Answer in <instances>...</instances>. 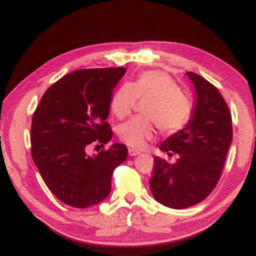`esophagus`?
Segmentation results:
<instances>
[{"instance_id":"1","label":"esophagus","mask_w":256,"mask_h":256,"mask_svg":"<svg viewBox=\"0 0 256 256\" xmlns=\"http://www.w3.org/2000/svg\"><path fill=\"white\" fill-rule=\"evenodd\" d=\"M128 154L130 155V156H136V155L140 154V151H138V150H134V148H129Z\"/></svg>"}]
</instances>
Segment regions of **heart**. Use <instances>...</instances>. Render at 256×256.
I'll return each mask as SVG.
<instances>
[{
	"mask_svg": "<svg viewBox=\"0 0 256 256\" xmlns=\"http://www.w3.org/2000/svg\"><path fill=\"white\" fill-rule=\"evenodd\" d=\"M136 98L148 100L143 108L146 116L134 117L118 129L120 138L132 148H146L154 138V124L162 132L174 134L190 120L188 98L163 72H143L129 84L120 86L110 100V110L116 117L124 118L132 113Z\"/></svg>",
	"mask_w": 256,
	"mask_h": 256,
	"instance_id": "b5f03b06",
	"label": "heart"
}]
</instances>
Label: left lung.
<instances>
[{"label":"left lung","mask_w":256,"mask_h":256,"mask_svg":"<svg viewBox=\"0 0 256 256\" xmlns=\"http://www.w3.org/2000/svg\"><path fill=\"white\" fill-rule=\"evenodd\" d=\"M186 74L196 91L192 115L160 146L168 156L177 153L179 158L170 164L155 156L150 180L155 200L176 210L202 202L214 190L232 141V114L220 91L196 72Z\"/></svg>","instance_id":"obj_1"}]
</instances>
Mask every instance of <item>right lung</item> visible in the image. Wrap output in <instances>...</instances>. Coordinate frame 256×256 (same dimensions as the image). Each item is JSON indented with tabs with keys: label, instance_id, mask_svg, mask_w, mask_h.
Returning <instances> with one entry per match:
<instances>
[{
	"label": "right lung",
	"instance_id": "right-lung-1",
	"mask_svg": "<svg viewBox=\"0 0 256 256\" xmlns=\"http://www.w3.org/2000/svg\"><path fill=\"white\" fill-rule=\"evenodd\" d=\"M124 67L72 72L46 91L31 124V155L53 194L72 208L102 202L110 192L112 176L127 158V146L114 143L96 155L91 143L104 146L113 132L106 118L112 92Z\"/></svg>",
	"mask_w": 256,
	"mask_h": 256
}]
</instances>
